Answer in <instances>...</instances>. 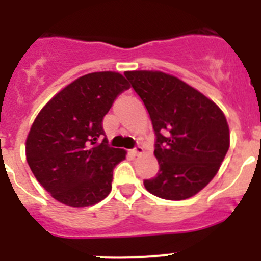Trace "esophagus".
<instances>
[{"instance_id":"esophagus-1","label":"esophagus","mask_w":261,"mask_h":261,"mask_svg":"<svg viewBox=\"0 0 261 261\" xmlns=\"http://www.w3.org/2000/svg\"><path fill=\"white\" fill-rule=\"evenodd\" d=\"M142 153H144V147L140 146V145H137V146H135L132 149V154H133V155H141Z\"/></svg>"}]
</instances>
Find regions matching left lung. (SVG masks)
Returning a JSON list of instances; mask_svg holds the SVG:
<instances>
[{
  "instance_id": "1",
  "label": "left lung",
  "mask_w": 261,
  "mask_h": 261,
  "mask_svg": "<svg viewBox=\"0 0 261 261\" xmlns=\"http://www.w3.org/2000/svg\"><path fill=\"white\" fill-rule=\"evenodd\" d=\"M124 75L150 115L159 171L144 180L154 196L186 200L208 186L230 146L229 125L220 107L200 91L162 71Z\"/></svg>"
}]
</instances>
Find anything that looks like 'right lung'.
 Here are the masks:
<instances>
[{
    "label": "right lung",
    "mask_w": 261,
    "mask_h": 261,
    "mask_svg": "<svg viewBox=\"0 0 261 261\" xmlns=\"http://www.w3.org/2000/svg\"><path fill=\"white\" fill-rule=\"evenodd\" d=\"M129 89L115 71L82 75L39 112L26 140V158L36 180L53 199L71 208L102 201L125 150L103 138V117Z\"/></svg>",
    "instance_id": "obj_1"
}]
</instances>
